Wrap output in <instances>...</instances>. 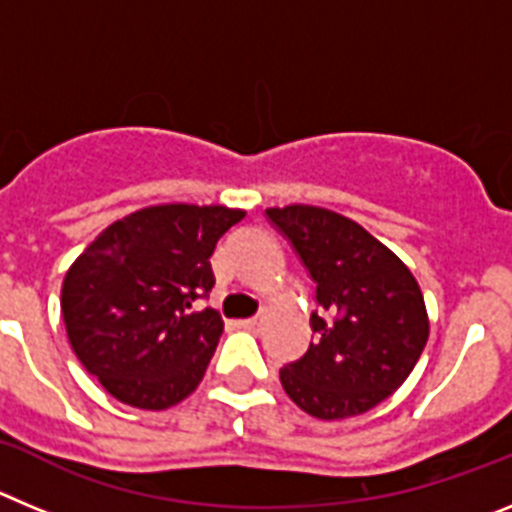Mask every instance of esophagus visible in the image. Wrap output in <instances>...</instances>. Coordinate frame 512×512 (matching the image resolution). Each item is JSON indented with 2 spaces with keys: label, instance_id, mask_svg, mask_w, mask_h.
Returning <instances> with one entry per match:
<instances>
[{
  "label": "esophagus",
  "instance_id": "esophagus-1",
  "mask_svg": "<svg viewBox=\"0 0 512 512\" xmlns=\"http://www.w3.org/2000/svg\"><path fill=\"white\" fill-rule=\"evenodd\" d=\"M238 325H241V328H246V330H256L261 323H259V318H246V320H241Z\"/></svg>",
  "mask_w": 512,
  "mask_h": 512
}]
</instances>
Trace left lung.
Here are the masks:
<instances>
[{"instance_id": "obj_1", "label": "left lung", "mask_w": 512, "mask_h": 512, "mask_svg": "<svg viewBox=\"0 0 512 512\" xmlns=\"http://www.w3.org/2000/svg\"><path fill=\"white\" fill-rule=\"evenodd\" d=\"M315 282L305 356L279 369L297 408L320 420L372 410L418 364L428 341L423 292L410 269L359 223L310 205L269 207Z\"/></svg>"}]
</instances>
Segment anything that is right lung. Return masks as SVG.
<instances>
[{
    "label": "right lung",
    "mask_w": 512,
    "mask_h": 512,
    "mask_svg": "<svg viewBox=\"0 0 512 512\" xmlns=\"http://www.w3.org/2000/svg\"><path fill=\"white\" fill-rule=\"evenodd\" d=\"M246 212L156 205L122 217L66 271L61 315L71 348L115 400L166 410L197 390L223 320L212 307L210 256Z\"/></svg>",
    "instance_id": "1"
}]
</instances>
